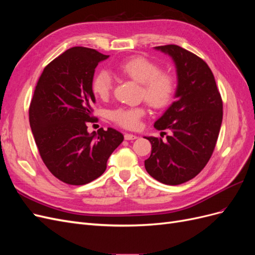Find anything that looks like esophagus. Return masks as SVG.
I'll use <instances>...</instances> for the list:
<instances>
[{
  "label": "esophagus",
  "mask_w": 255,
  "mask_h": 255,
  "mask_svg": "<svg viewBox=\"0 0 255 255\" xmlns=\"http://www.w3.org/2000/svg\"><path fill=\"white\" fill-rule=\"evenodd\" d=\"M136 138H137V136L133 135V134H126L125 135L126 140H134V139H136Z\"/></svg>",
  "instance_id": "esophagus-1"
}]
</instances>
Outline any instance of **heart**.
I'll list each match as a JSON object with an SVG mask.
<instances>
[{"mask_svg":"<svg viewBox=\"0 0 255 255\" xmlns=\"http://www.w3.org/2000/svg\"><path fill=\"white\" fill-rule=\"evenodd\" d=\"M117 71L127 78L141 85V97L154 109H163L170 103L175 90L174 78L168 72L160 71L154 61L134 56L123 60L117 67ZM112 76L109 71H98L91 82L94 94L100 99H106L112 89ZM145 111L143 107H120L111 113V118L117 125L127 128H136Z\"/></svg>","mask_w":255,"mask_h":255,"instance_id":"heart-1","label":"heart"}]
</instances>
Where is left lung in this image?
<instances>
[{
	"instance_id": "left-lung-1",
	"label": "left lung",
	"mask_w": 255,
	"mask_h": 255,
	"mask_svg": "<svg viewBox=\"0 0 255 255\" xmlns=\"http://www.w3.org/2000/svg\"><path fill=\"white\" fill-rule=\"evenodd\" d=\"M155 49L168 54L175 65L176 100L154 123L158 130H171L167 140L144 137L152 144L144 167L158 182L179 185L194 179L210 160L222 122V100L203 59L175 44Z\"/></svg>"
}]
</instances>
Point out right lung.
<instances>
[{
  "instance_id": "obj_1",
  "label": "right lung",
  "mask_w": 255,
  "mask_h": 255,
  "mask_svg": "<svg viewBox=\"0 0 255 255\" xmlns=\"http://www.w3.org/2000/svg\"><path fill=\"white\" fill-rule=\"evenodd\" d=\"M104 55L74 47L43 69L29 106V125L44 165L61 182L84 185L101 176L111 154L123 141L115 128L87 130L94 122L91 88L96 68Z\"/></svg>"
}]
</instances>
